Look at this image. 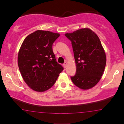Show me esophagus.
<instances>
[{
    "label": "esophagus",
    "instance_id": "34e87169",
    "mask_svg": "<svg viewBox=\"0 0 124 124\" xmlns=\"http://www.w3.org/2000/svg\"><path fill=\"white\" fill-rule=\"evenodd\" d=\"M67 62H64V63H63V67H64L65 68H67Z\"/></svg>",
    "mask_w": 124,
    "mask_h": 124
}]
</instances>
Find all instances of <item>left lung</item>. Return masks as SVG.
<instances>
[{"label":"left lung","mask_w":124,"mask_h":124,"mask_svg":"<svg viewBox=\"0 0 124 124\" xmlns=\"http://www.w3.org/2000/svg\"><path fill=\"white\" fill-rule=\"evenodd\" d=\"M71 41L76 63V72L71 79L76 86L88 89L95 86L102 76L106 56L95 33L87 28L65 33Z\"/></svg>","instance_id":"1"}]
</instances>
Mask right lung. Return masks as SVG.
<instances>
[{
    "mask_svg": "<svg viewBox=\"0 0 124 124\" xmlns=\"http://www.w3.org/2000/svg\"><path fill=\"white\" fill-rule=\"evenodd\" d=\"M59 35L39 30L29 35L22 43L18 55V68L24 82L34 91L48 90L63 71L52 48Z\"/></svg>",
    "mask_w": 124,
    "mask_h": 124,
    "instance_id": "right-lung-1",
    "label": "right lung"
}]
</instances>
